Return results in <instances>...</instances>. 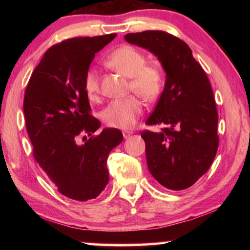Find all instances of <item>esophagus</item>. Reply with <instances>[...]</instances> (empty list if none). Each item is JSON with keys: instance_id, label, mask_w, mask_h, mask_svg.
Returning a JSON list of instances; mask_svg holds the SVG:
<instances>
[{"instance_id": "esophagus-1", "label": "esophagus", "mask_w": 250, "mask_h": 250, "mask_svg": "<svg viewBox=\"0 0 250 250\" xmlns=\"http://www.w3.org/2000/svg\"><path fill=\"white\" fill-rule=\"evenodd\" d=\"M131 134H132V132H131V131H124V138L125 139L130 138Z\"/></svg>"}]
</instances>
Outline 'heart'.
<instances>
[{
  "label": "heart",
  "instance_id": "b5f03b06",
  "mask_svg": "<svg viewBox=\"0 0 250 250\" xmlns=\"http://www.w3.org/2000/svg\"><path fill=\"white\" fill-rule=\"evenodd\" d=\"M107 65L130 78V90L142 99L152 101L158 98L162 91L164 83L162 70L155 65H147L146 55L132 46L124 45L110 53ZM83 89L90 100L99 99L100 82L95 68L88 69L84 74ZM141 113L140 100L131 96L111 101L104 110L103 119L108 126L126 130L133 128Z\"/></svg>",
  "mask_w": 250,
  "mask_h": 250
}]
</instances>
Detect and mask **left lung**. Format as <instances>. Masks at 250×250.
Returning <instances> with one entry per match:
<instances>
[{
	"instance_id": "8db88e82",
	"label": "left lung",
	"mask_w": 250,
	"mask_h": 250,
	"mask_svg": "<svg viewBox=\"0 0 250 250\" xmlns=\"http://www.w3.org/2000/svg\"><path fill=\"white\" fill-rule=\"evenodd\" d=\"M130 44L150 50L167 79L146 125H166L161 132L146 130V164L152 176L173 191L192 186L213 163L218 147V113L213 90L188 45L163 31L130 33Z\"/></svg>"
}]
</instances>
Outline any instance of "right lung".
Listing matches in <instances>:
<instances>
[{
    "mask_svg": "<svg viewBox=\"0 0 250 250\" xmlns=\"http://www.w3.org/2000/svg\"><path fill=\"white\" fill-rule=\"evenodd\" d=\"M117 34L74 37L50 47L36 66L24 96V117L33 154L58 192L71 200L88 201L109 181L107 159L124 135L118 129H99L90 115L83 77L95 54ZM91 138L78 145V136ZM86 138V137H83Z\"/></svg>",
    "mask_w": 250,
    "mask_h": 250,
    "instance_id": "right-lung-1",
    "label": "right lung"
}]
</instances>
